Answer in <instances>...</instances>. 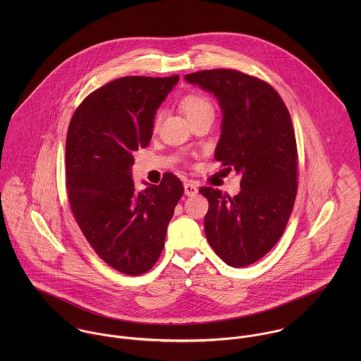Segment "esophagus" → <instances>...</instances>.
Masks as SVG:
<instances>
[{
  "instance_id": "34e87169",
  "label": "esophagus",
  "mask_w": 361,
  "mask_h": 361,
  "mask_svg": "<svg viewBox=\"0 0 361 361\" xmlns=\"http://www.w3.org/2000/svg\"><path fill=\"white\" fill-rule=\"evenodd\" d=\"M183 188H185V195H186V196H196V195L199 193L197 186H196L195 183H192V182L185 183Z\"/></svg>"
}]
</instances>
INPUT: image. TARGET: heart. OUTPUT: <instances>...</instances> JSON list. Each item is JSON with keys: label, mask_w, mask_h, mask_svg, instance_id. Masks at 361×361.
<instances>
[{"label": "heart", "mask_w": 361, "mask_h": 361, "mask_svg": "<svg viewBox=\"0 0 361 361\" xmlns=\"http://www.w3.org/2000/svg\"><path fill=\"white\" fill-rule=\"evenodd\" d=\"M180 106L183 109V112L188 115V118H193L202 112H206V111H212V105L207 100L206 97L203 96H199V94H189L186 96Z\"/></svg>", "instance_id": "heart-1"}]
</instances>
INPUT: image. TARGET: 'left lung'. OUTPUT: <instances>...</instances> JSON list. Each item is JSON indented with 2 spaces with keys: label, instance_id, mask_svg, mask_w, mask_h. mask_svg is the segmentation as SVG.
Masks as SVG:
<instances>
[{
  "label": "left lung",
  "instance_id": "1",
  "mask_svg": "<svg viewBox=\"0 0 361 361\" xmlns=\"http://www.w3.org/2000/svg\"><path fill=\"white\" fill-rule=\"evenodd\" d=\"M219 104L221 137L215 159L242 176L235 197L202 188L208 200L207 240L231 267L264 257L282 236L298 190V150L289 111L265 82L232 69L185 76Z\"/></svg>",
  "mask_w": 361,
  "mask_h": 361
}]
</instances>
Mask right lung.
I'll list each match as a JSON object with an SVG mask.
<instances>
[{
    "label": "right lung",
    "mask_w": 361,
    "mask_h": 361,
    "mask_svg": "<svg viewBox=\"0 0 361 361\" xmlns=\"http://www.w3.org/2000/svg\"><path fill=\"white\" fill-rule=\"evenodd\" d=\"M179 76H126L93 92L75 111L66 136V189L72 212L104 261L126 275L152 269L183 195L166 172L137 190L133 153L149 146L157 109Z\"/></svg>",
    "instance_id": "right-lung-1"
}]
</instances>
